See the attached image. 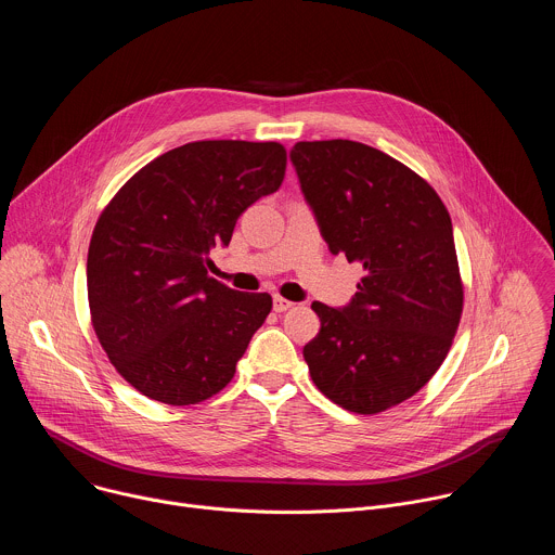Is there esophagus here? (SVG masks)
<instances>
[{
	"label": "esophagus",
	"instance_id": "obj_1",
	"mask_svg": "<svg viewBox=\"0 0 555 555\" xmlns=\"http://www.w3.org/2000/svg\"><path fill=\"white\" fill-rule=\"evenodd\" d=\"M292 307H294L292 300H287V298H283V296H274V311L283 313V311H287V309H292Z\"/></svg>",
	"mask_w": 555,
	"mask_h": 555
}]
</instances>
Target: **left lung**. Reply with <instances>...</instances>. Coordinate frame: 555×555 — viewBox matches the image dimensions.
Returning <instances> with one entry per match:
<instances>
[{
  "mask_svg": "<svg viewBox=\"0 0 555 555\" xmlns=\"http://www.w3.org/2000/svg\"><path fill=\"white\" fill-rule=\"evenodd\" d=\"M289 157L332 255L364 270L351 305L311 302L321 332L302 349L309 375L345 411L377 415L428 384L459 330L448 208L422 176L362 142H296Z\"/></svg>",
  "mask_w": 555,
  "mask_h": 555,
  "instance_id": "obj_1",
  "label": "left lung"
}]
</instances>
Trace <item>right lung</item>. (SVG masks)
Listing matches in <instances>:
<instances>
[{
    "instance_id": "right-lung-1",
    "label": "right lung",
    "mask_w": 555,
    "mask_h": 555,
    "mask_svg": "<svg viewBox=\"0 0 555 555\" xmlns=\"http://www.w3.org/2000/svg\"><path fill=\"white\" fill-rule=\"evenodd\" d=\"M285 167L281 142L197 140L155 157L103 208L88 253L92 327L149 400L199 404L234 377L272 296L208 276V253L279 191Z\"/></svg>"
}]
</instances>
